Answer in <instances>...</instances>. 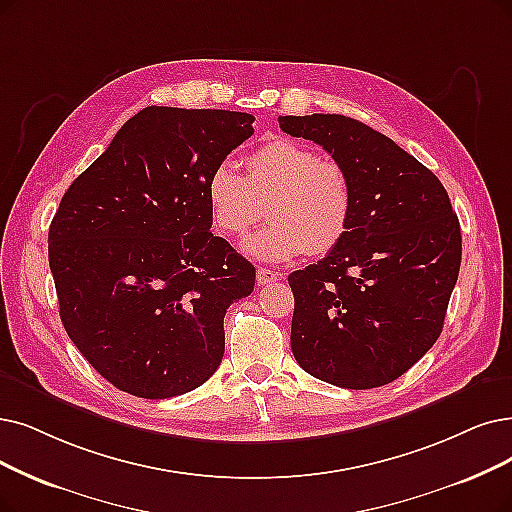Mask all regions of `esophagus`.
Here are the masks:
<instances>
[{
  "label": "esophagus",
  "instance_id": "esophagus-1",
  "mask_svg": "<svg viewBox=\"0 0 512 512\" xmlns=\"http://www.w3.org/2000/svg\"><path fill=\"white\" fill-rule=\"evenodd\" d=\"M256 277H258V283H260V285H273V283H277V281L281 279V275H279L277 271L262 269V267L256 271Z\"/></svg>",
  "mask_w": 512,
  "mask_h": 512
}]
</instances>
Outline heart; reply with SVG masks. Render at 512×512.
Segmentation results:
<instances>
[{
	"label": "heart",
	"mask_w": 512,
	"mask_h": 512,
	"mask_svg": "<svg viewBox=\"0 0 512 512\" xmlns=\"http://www.w3.org/2000/svg\"><path fill=\"white\" fill-rule=\"evenodd\" d=\"M245 166L243 176L222 161L208 176L206 201L220 235H243L269 203L273 224L243 241L252 258L283 262L304 250L321 256L336 248L353 216V189L338 163L302 142L273 138L250 153Z\"/></svg>",
	"instance_id": "heart-1"
}]
</instances>
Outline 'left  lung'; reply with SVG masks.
Listing matches in <instances>:
<instances>
[{
	"instance_id": "left-lung-1",
	"label": "left lung",
	"mask_w": 512,
	"mask_h": 512,
	"mask_svg": "<svg viewBox=\"0 0 512 512\" xmlns=\"http://www.w3.org/2000/svg\"><path fill=\"white\" fill-rule=\"evenodd\" d=\"M349 176L353 216L317 264L294 271L292 353L342 388L403 376L437 342L460 273L462 235L439 178L395 142L344 115H285Z\"/></svg>"
}]
</instances>
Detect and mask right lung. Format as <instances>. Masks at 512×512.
<instances>
[{
  "label": "right lung",
  "instance_id": "right-lung-1",
  "mask_svg": "<svg viewBox=\"0 0 512 512\" xmlns=\"http://www.w3.org/2000/svg\"><path fill=\"white\" fill-rule=\"evenodd\" d=\"M254 115L147 107L60 199L48 233L60 319L79 353L142 399L185 395L224 355V313L256 269L212 235L210 172Z\"/></svg>",
  "mask_w": 512,
  "mask_h": 512
}]
</instances>
